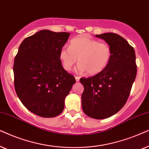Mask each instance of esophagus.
<instances>
[{
	"mask_svg": "<svg viewBox=\"0 0 149 149\" xmlns=\"http://www.w3.org/2000/svg\"><path fill=\"white\" fill-rule=\"evenodd\" d=\"M75 78H76V82H79V81H80V77H78V76H75Z\"/></svg>",
	"mask_w": 149,
	"mask_h": 149,
	"instance_id": "esophagus-1",
	"label": "esophagus"
}]
</instances>
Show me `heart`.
<instances>
[{"instance_id": "b5f03b06", "label": "heart", "mask_w": 149, "mask_h": 149, "mask_svg": "<svg viewBox=\"0 0 149 149\" xmlns=\"http://www.w3.org/2000/svg\"><path fill=\"white\" fill-rule=\"evenodd\" d=\"M59 58L65 70L70 71L78 58V72L87 71L88 74L95 75L108 66L111 49L106 43L100 42L88 35H82L73 39L69 47L64 45L59 52Z\"/></svg>"}]
</instances>
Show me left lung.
Masks as SVG:
<instances>
[{
    "instance_id": "left-lung-1",
    "label": "left lung",
    "mask_w": 149,
    "mask_h": 149,
    "mask_svg": "<svg viewBox=\"0 0 149 149\" xmlns=\"http://www.w3.org/2000/svg\"><path fill=\"white\" fill-rule=\"evenodd\" d=\"M109 45L111 58L102 72L81 78L84 87L82 107L87 116L104 119L117 113L127 100L137 73L134 47L120 35L112 33L95 35Z\"/></svg>"
}]
</instances>
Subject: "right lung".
I'll return each mask as SVG.
<instances>
[{
	"label": "right lung",
	"mask_w": 149,
	"mask_h": 149,
	"mask_svg": "<svg viewBox=\"0 0 149 149\" xmlns=\"http://www.w3.org/2000/svg\"><path fill=\"white\" fill-rule=\"evenodd\" d=\"M70 33L42 30L22 42L13 65L17 97L31 112L52 118L63 112L65 100L76 83L59 58Z\"/></svg>",
	"instance_id": "1"
}]
</instances>
